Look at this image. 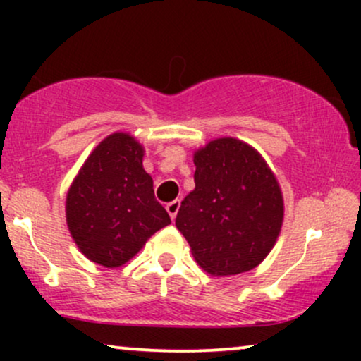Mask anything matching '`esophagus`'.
Here are the masks:
<instances>
[{
	"label": "esophagus",
	"mask_w": 361,
	"mask_h": 361,
	"mask_svg": "<svg viewBox=\"0 0 361 361\" xmlns=\"http://www.w3.org/2000/svg\"><path fill=\"white\" fill-rule=\"evenodd\" d=\"M180 205H181L180 200H173V202H169V204L166 205V210H168L169 217H171L173 221H175V219H176V214H178V210H180Z\"/></svg>",
	"instance_id": "1"
}]
</instances>
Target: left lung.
<instances>
[{"label": "left lung", "mask_w": 361, "mask_h": 361, "mask_svg": "<svg viewBox=\"0 0 361 361\" xmlns=\"http://www.w3.org/2000/svg\"><path fill=\"white\" fill-rule=\"evenodd\" d=\"M195 188L176 227L195 261L214 276L250 271L270 255L283 224L275 173L251 144L219 137L195 149Z\"/></svg>", "instance_id": "1"}]
</instances>
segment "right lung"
<instances>
[{
	"mask_svg": "<svg viewBox=\"0 0 361 361\" xmlns=\"http://www.w3.org/2000/svg\"><path fill=\"white\" fill-rule=\"evenodd\" d=\"M144 146L114 132L91 151L66 195V222L78 250L93 263L118 268L171 224L142 166Z\"/></svg>",
	"mask_w": 361,
	"mask_h": 361,
	"instance_id": "obj_1",
	"label": "right lung"
}]
</instances>
